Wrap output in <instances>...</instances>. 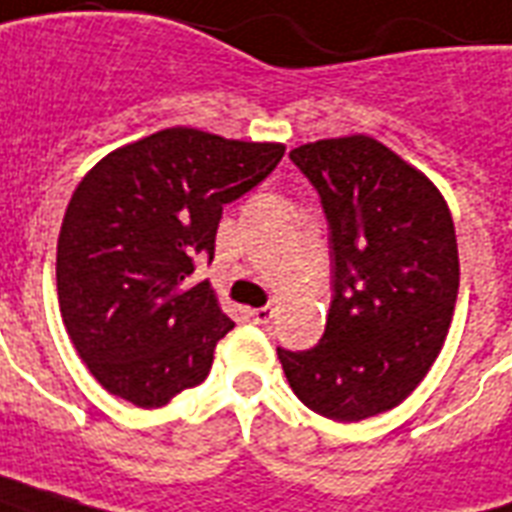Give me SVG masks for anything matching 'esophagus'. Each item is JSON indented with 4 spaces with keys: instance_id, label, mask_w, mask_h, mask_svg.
Returning <instances> with one entry per match:
<instances>
[{
    "instance_id": "obj_1",
    "label": "esophagus",
    "mask_w": 512,
    "mask_h": 512,
    "mask_svg": "<svg viewBox=\"0 0 512 512\" xmlns=\"http://www.w3.org/2000/svg\"><path fill=\"white\" fill-rule=\"evenodd\" d=\"M249 316H252V321H255V324L265 327V324H271L273 308L271 305H265V308H255V311H249Z\"/></svg>"
}]
</instances>
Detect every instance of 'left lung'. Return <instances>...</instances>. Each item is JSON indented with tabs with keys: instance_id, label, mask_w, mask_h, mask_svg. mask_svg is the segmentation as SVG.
<instances>
[{
	"instance_id": "8db88e82",
	"label": "left lung",
	"mask_w": 512,
	"mask_h": 512,
	"mask_svg": "<svg viewBox=\"0 0 512 512\" xmlns=\"http://www.w3.org/2000/svg\"><path fill=\"white\" fill-rule=\"evenodd\" d=\"M289 159L319 191L335 295L319 345L276 348L279 361L308 409L366 420L401 404L441 353L460 289L452 212L369 135L316 140Z\"/></svg>"
}]
</instances>
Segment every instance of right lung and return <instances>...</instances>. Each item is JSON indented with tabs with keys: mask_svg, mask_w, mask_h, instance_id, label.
I'll return each mask as SVG.
<instances>
[{
	"mask_svg": "<svg viewBox=\"0 0 512 512\" xmlns=\"http://www.w3.org/2000/svg\"><path fill=\"white\" fill-rule=\"evenodd\" d=\"M281 143L170 127L100 159L68 201L58 236V303L92 377L114 396L164 406L207 380L233 321L209 281L223 207L276 170Z\"/></svg>",
	"mask_w": 512,
	"mask_h": 512,
	"instance_id": "right-lung-1",
	"label": "right lung"
}]
</instances>
